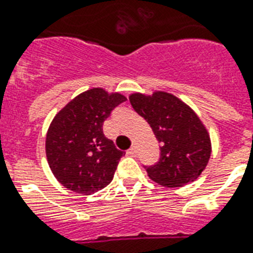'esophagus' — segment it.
<instances>
[{
	"label": "esophagus",
	"instance_id": "34e87169",
	"mask_svg": "<svg viewBox=\"0 0 253 253\" xmlns=\"http://www.w3.org/2000/svg\"><path fill=\"white\" fill-rule=\"evenodd\" d=\"M136 153H137V149H136V147H134V145H132V147H130L128 149V155L134 156V155H136Z\"/></svg>",
	"mask_w": 253,
	"mask_h": 253
}]
</instances>
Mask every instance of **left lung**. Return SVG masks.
Instances as JSON below:
<instances>
[{"label":"left lung","instance_id":"8db88e82","mask_svg":"<svg viewBox=\"0 0 253 253\" xmlns=\"http://www.w3.org/2000/svg\"><path fill=\"white\" fill-rule=\"evenodd\" d=\"M129 101L151 125L160 142V159L147 169L148 176L164 187H183L195 181L211 157V138L191 108L165 92L152 96L133 93Z\"/></svg>","mask_w":253,"mask_h":253}]
</instances>
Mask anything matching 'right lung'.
Masks as SVG:
<instances>
[{
  "instance_id": "1",
  "label": "right lung",
  "mask_w": 253,
  "mask_h": 253,
  "mask_svg": "<svg viewBox=\"0 0 253 253\" xmlns=\"http://www.w3.org/2000/svg\"><path fill=\"white\" fill-rule=\"evenodd\" d=\"M126 98L89 89L66 104L47 129L46 159L53 174L70 191L92 195L111 183L125 155L105 137L102 125Z\"/></svg>"
}]
</instances>
